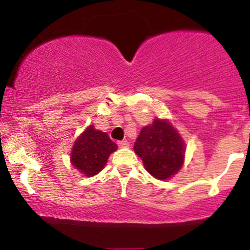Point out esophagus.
<instances>
[{"mask_svg":"<svg viewBox=\"0 0 250 250\" xmlns=\"http://www.w3.org/2000/svg\"><path fill=\"white\" fill-rule=\"evenodd\" d=\"M117 145H119L120 148H127L129 147V142L127 140H123V141H119L117 142Z\"/></svg>","mask_w":250,"mask_h":250,"instance_id":"esophagus-1","label":"esophagus"}]
</instances>
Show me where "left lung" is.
<instances>
[{
    "mask_svg": "<svg viewBox=\"0 0 250 250\" xmlns=\"http://www.w3.org/2000/svg\"><path fill=\"white\" fill-rule=\"evenodd\" d=\"M134 150L142 159L149 174L159 180L176 174L185 159V145L181 136L167 121L159 119L142 128Z\"/></svg>",
    "mask_w": 250,
    "mask_h": 250,
    "instance_id": "1",
    "label": "left lung"
}]
</instances>
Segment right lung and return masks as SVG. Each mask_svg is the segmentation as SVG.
Instances as JSON below:
<instances>
[{"mask_svg": "<svg viewBox=\"0 0 250 250\" xmlns=\"http://www.w3.org/2000/svg\"><path fill=\"white\" fill-rule=\"evenodd\" d=\"M117 149L107 133L89 125L75 141L71 151V165L87 176H94L104 168L108 157Z\"/></svg>", "mask_w": 250, "mask_h": 250, "instance_id": "add662e5", "label": "right lung"}]
</instances>
